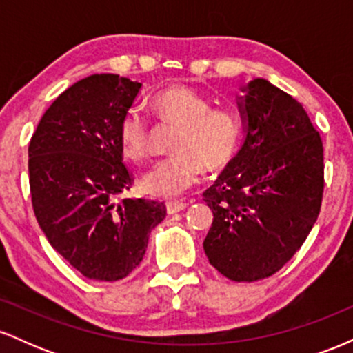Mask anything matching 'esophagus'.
Segmentation results:
<instances>
[{
    "mask_svg": "<svg viewBox=\"0 0 353 353\" xmlns=\"http://www.w3.org/2000/svg\"><path fill=\"white\" fill-rule=\"evenodd\" d=\"M188 208V202H182V201H174V202H168L165 204V209H168V214H177L181 210H184Z\"/></svg>",
    "mask_w": 353,
    "mask_h": 353,
    "instance_id": "34e87169",
    "label": "esophagus"
}]
</instances>
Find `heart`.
<instances>
[{
  "instance_id": "heart-1",
  "label": "heart",
  "mask_w": 353,
  "mask_h": 353,
  "mask_svg": "<svg viewBox=\"0 0 353 353\" xmlns=\"http://www.w3.org/2000/svg\"><path fill=\"white\" fill-rule=\"evenodd\" d=\"M151 108L157 117L179 124L172 139L171 156L157 161L144 174L141 185L148 194L172 199L199 179L202 169L219 171L236 156L244 124L232 109L212 108V101L189 86H172L156 92ZM121 151L132 163L149 154V124L137 111L121 119Z\"/></svg>"
}]
</instances>
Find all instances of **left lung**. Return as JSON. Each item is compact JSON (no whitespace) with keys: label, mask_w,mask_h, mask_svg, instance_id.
I'll return each mask as SVG.
<instances>
[{"label":"left lung","mask_w":353,"mask_h":353,"mask_svg":"<svg viewBox=\"0 0 353 353\" xmlns=\"http://www.w3.org/2000/svg\"><path fill=\"white\" fill-rule=\"evenodd\" d=\"M241 92L242 144L204 192L214 214L204 252L230 281L254 282L282 269L314 228L322 205L323 148L292 96L262 78Z\"/></svg>","instance_id":"8db88e82"}]
</instances>
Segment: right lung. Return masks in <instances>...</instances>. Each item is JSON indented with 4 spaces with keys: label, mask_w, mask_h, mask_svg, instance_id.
Returning a JSON list of instances; mask_svg holds the SVG:
<instances>
[{
    "label": "right lung",
    "mask_w": 353,
    "mask_h": 353,
    "mask_svg": "<svg viewBox=\"0 0 353 353\" xmlns=\"http://www.w3.org/2000/svg\"><path fill=\"white\" fill-rule=\"evenodd\" d=\"M141 86L119 74L78 81L48 108L28 149L39 228L56 252L94 281L131 274L165 217L163 202L117 201L132 184L117 131Z\"/></svg>",
    "instance_id": "add662e5"
}]
</instances>
